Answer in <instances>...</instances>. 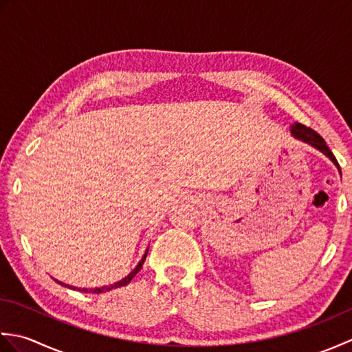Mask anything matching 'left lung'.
Returning <instances> with one entry per match:
<instances>
[{"instance_id":"obj_1","label":"left lung","mask_w":352,"mask_h":352,"mask_svg":"<svg viewBox=\"0 0 352 352\" xmlns=\"http://www.w3.org/2000/svg\"><path fill=\"white\" fill-rule=\"evenodd\" d=\"M290 133H292V136H294L295 139L304 142V144H307V145L313 146L315 149H318V151L322 153L324 155H327L328 159H330V160L334 163V166L339 169V174L342 175L340 166H339L338 160H336V157L333 155L331 149L327 146L325 140H324L322 138H320L315 130H311V129H309V126H305V125H302V124H300V122H295V124L290 125Z\"/></svg>"}]
</instances>
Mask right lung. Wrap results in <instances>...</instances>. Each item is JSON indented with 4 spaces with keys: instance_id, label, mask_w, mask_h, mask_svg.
<instances>
[{
    "instance_id": "obj_1",
    "label": "right lung",
    "mask_w": 352,
    "mask_h": 352,
    "mask_svg": "<svg viewBox=\"0 0 352 352\" xmlns=\"http://www.w3.org/2000/svg\"><path fill=\"white\" fill-rule=\"evenodd\" d=\"M146 254H148V250L145 251V254H144V257L140 258V261L139 263L136 265V267L133 269V271L125 276V278H122V280H119V281H116V283H113V284H109V286H102V287H95V289H81V287H76V286H71V284H65V283H62V281H58V280H56V283H58V284H62V286H65V287H68V289H74V290H80V292H86V294H102V292H109V290H113V289H118V287H122V286H126V284H129L133 278H134V275H136L140 269H142V265H144V261H145V258H146Z\"/></svg>"
}]
</instances>
